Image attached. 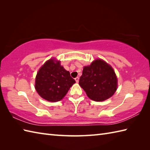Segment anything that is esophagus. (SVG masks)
Returning <instances> with one entry per match:
<instances>
[{
    "label": "esophagus",
    "mask_w": 150,
    "mask_h": 150,
    "mask_svg": "<svg viewBox=\"0 0 150 150\" xmlns=\"http://www.w3.org/2000/svg\"><path fill=\"white\" fill-rule=\"evenodd\" d=\"M75 81H76V82H79V77H77L76 78H75Z\"/></svg>",
    "instance_id": "1"
}]
</instances>
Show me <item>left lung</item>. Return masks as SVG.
<instances>
[{
    "instance_id": "obj_1",
    "label": "left lung",
    "mask_w": 150,
    "mask_h": 150,
    "mask_svg": "<svg viewBox=\"0 0 150 150\" xmlns=\"http://www.w3.org/2000/svg\"><path fill=\"white\" fill-rule=\"evenodd\" d=\"M91 100L100 102L110 98L117 88V78L113 69L103 60L96 59L84 66L79 82Z\"/></svg>"
}]
</instances>
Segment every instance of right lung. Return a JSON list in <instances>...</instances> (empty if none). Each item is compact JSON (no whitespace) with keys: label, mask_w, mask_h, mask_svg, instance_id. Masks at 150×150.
Wrapping results in <instances>:
<instances>
[{"label":"right lung","mask_w":150,"mask_h":150,"mask_svg":"<svg viewBox=\"0 0 150 150\" xmlns=\"http://www.w3.org/2000/svg\"><path fill=\"white\" fill-rule=\"evenodd\" d=\"M54 59L47 60L39 69L35 88L40 96L47 101L57 102L64 98L75 81L68 71Z\"/></svg>","instance_id":"add662e5"}]
</instances>
